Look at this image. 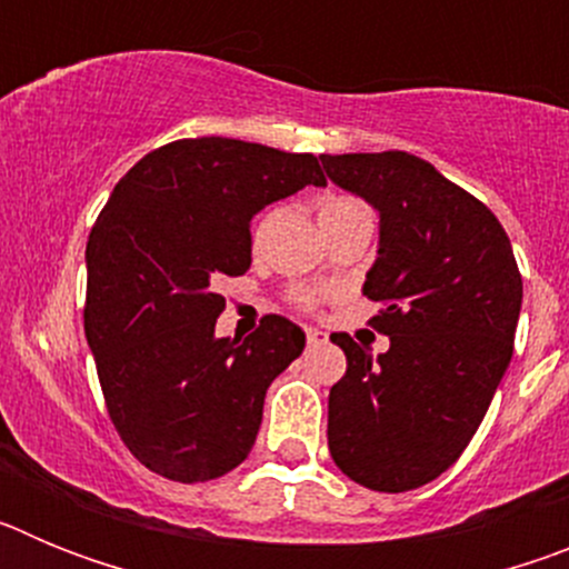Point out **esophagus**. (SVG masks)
Instances as JSON below:
<instances>
[{
  "label": "esophagus",
  "instance_id": "1",
  "mask_svg": "<svg viewBox=\"0 0 569 569\" xmlns=\"http://www.w3.org/2000/svg\"><path fill=\"white\" fill-rule=\"evenodd\" d=\"M305 341H308L310 347H319L328 341V333H321V330H316V328H305Z\"/></svg>",
  "mask_w": 569,
  "mask_h": 569
}]
</instances>
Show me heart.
Returning a JSON list of instances; mask_svg holds the SVG:
<instances>
[{
  "instance_id": "heart-1",
  "label": "heart",
  "mask_w": 569,
  "mask_h": 569,
  "mask_svg": "<svg viewBox=\"0 0 569 569\" xmlns=\"http://www.w3.org/2000/svg\"><path fill=\"white\" fill-rule=\"evenodd\" d=\"M359 216H370V210H367V204L361 202V199H356V196L325 193L316 199V219H319L325 233L333 230L336 224L359 219ZM270 222H273V210H261V213L256 216L253 224H250V248H261V241H264V236H268L270 230ZM321 299H325V293H321L319 288H308V284H296V288L288 290V301L299 310H316L321 305Z\"/></svg>"
}]
</instances>
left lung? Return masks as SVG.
<instances>
[{"instance_id": "1", "label": "left lung", "mask_w": 569, "mask_h": 569, "mask_svg": "<svg viewBox=\"0 0 569 569\" xmlns=\"http://www.w3.org/2000/svg\"><path fill=\"white\" fill-rule=\"evenodd\" d=\"M339 188L379 210L367 321L373 356L333 333L347 373L330 387L328 447L347 479L405 492L439 479L479 430L512 356L521 273L492 210L405 150L321 156Z\"/></svg>"}]
</instances>
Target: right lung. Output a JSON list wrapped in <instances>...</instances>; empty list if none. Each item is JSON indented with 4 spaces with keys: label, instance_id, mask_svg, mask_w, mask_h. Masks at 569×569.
<instances>
[{
    "label": "right lung",
    "instance_id": "1",
    "mask_svg": "<svg viewBox=\"0 0 569 569\" xmlns=\"http://www.w3.org/2000/svg\"><path fill=\"white\" fill-rule=\"evenodd\" d=\"M328 184L313 153L222 136L142 156L88 236L84 336L116 433L148 470L196 485L253 450L270 381L305 350L284 316L216 339L219 281L250 268V216Z\"/></svg>",
    "mask_w": 569,
    "mask_h": 569
}]
</instances>
